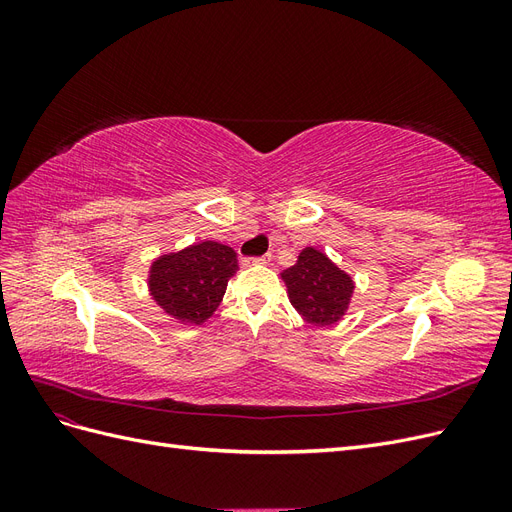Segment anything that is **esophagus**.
Instances as JSON below:
<instances>
[{"mask_svg":"<svg viewBox=\"0 0 512 512\" xmlns=\"http://www.w3.org/2000/svg\"><path fill=\"white\" fill-rule=\"evenodd\" d=\"M269 260H271V254L258 256V258H243V265H245V267H252V265H267Z\"/></svg>","mask_w":512,"mask_h":512,"instance_id":"esophagus-1","label":"esophagus"}]
</instances>
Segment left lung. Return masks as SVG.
Listing matches in <instances>:
<instances>
[{
    "label": "left lung",
    "mask_w": 512,
    "mask_h": 512,
    "mask_svg": "<svg viewBox=\"0 0 512 512\" xmlns=\"http://www.w3.org/2000/svg\"><path fill=\"white\" fill-rule=\"evenodd\" d=\"M280 275L292 307L307 324L324 329L346 316L354 280L316 247L301 250L297 262Z\"/></svg>",
    "instance_id": "left-lung-1"
}]
</instances>
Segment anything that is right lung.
Masks as SVG:
<instances>
[{
  "label": "right lung",
  "instance_id": "right-lung-1",
  "mask_svg": "<svg viewBox=\"0 0 512 512\" xmlns=\"http://www.w3.org/2000/svg\"><path fill=\"white\" fill-rule=\"evenodd\" d=\"M239 262L232 247L200 241L151 262L147 286L164 314L181 324L207 322L224 299Z\"/></svg>",
  "mask_w": 512,
  "mask_h": 512
}]
</instances>
